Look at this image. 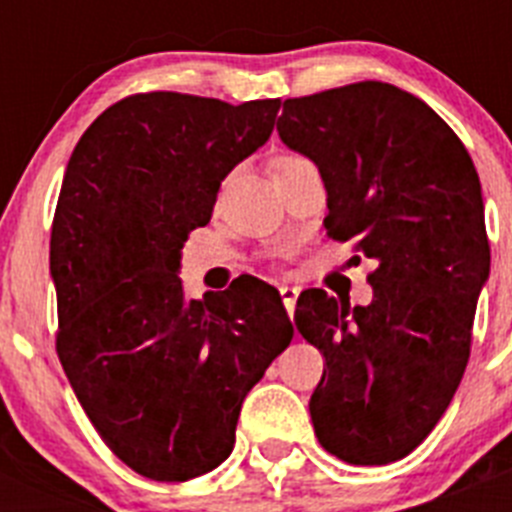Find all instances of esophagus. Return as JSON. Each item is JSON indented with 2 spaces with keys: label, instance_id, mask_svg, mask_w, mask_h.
Returning <instances> with one entry per match:
<instances>
[{
  "label": "esophagus",
  "instance_id": "1",
  "mask_svg": "<svg viewBox=\"0 0 512 512\" xmlns=\"http://www.w3.org/2000/svg\"><path fill=\"white\" fill-rule=\"evenodd\" d=\"M279 295H282V302L284 307H287L289 315H295V305H297V297H300V289L282 284V287H279Z\"/></svg>",
  "mask_w": 512,
  "mask_h": 512
}]
</instances>
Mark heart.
Returning a JSON list of instances; mask_svg holds the SVG:
<instances>
[{
    "mask_svg": "<svg viewBox=\"0 0 512 512\" xmlns=\"http://www.w3.org/2000/svg\"><path fill=\"white\" fill-rule=\"evenodd\" d=\"M292 158H297V156H287V158H282V161H292Z\"/></svg>",
    "mask_w": 512,
    "mask_h": 512,
    "instance_id": "b5f03b06",
    "label": "heart"
}]
</instances>
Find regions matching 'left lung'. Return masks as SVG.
Wrapping results in <instances>:
<instances>
[{
	"mask_svg": "<svg viewBox=\"0 0 512 512\" xmlns=\"http://www.w3.org/2000/svg\"><path fill=\"white\" fill-rule=\"evenodd\" d=\"M277 130L320 169L330 238L377 264L366 307L325 289L297 300V330L325 359L312 428L346 464H392L436 428L467 369L490 274L477 169L423 99L382 81L284 99Z\"/></svg>",
	"mask_w": 512,
	"mask_h": 512,
	"instance_id": "obj_1",
	"label": "left lung"
}]
</instances>
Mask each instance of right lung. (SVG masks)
<instances>
[{
    "label": "right lung",
    "mask_w": 512,
    "mask_h": 512,
    "mask_svg": "<svg viewBox=\"0 0 512 512\" xmlns=\"http://www.w3.org/2000/svg\"><path fill=\"white\" fill-rule=\"evenodd\" d=\"M282 99L130 94L76 143L51 228L56 354L112 454L156 482L220 467L251 387L292 341L274 287L184 300L179 261Z\"/></svg>",
    "instance_id": "right-lung-1"
}]
</instances>
